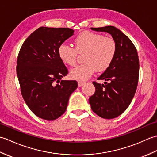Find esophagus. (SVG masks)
<instances>
[{
	"mask_svg": "<svg viewBox=\"0 0 157 157\" xmlns=\"http://www.w3.org/2000/svg\"><path fill=\"white\" fill-rule=\"evenodd\" d=\"M84 84H85V82H81V81L78 82V85L79 87H81V86H82Z\"/></svg>",
	"mask_w": 157,
	"mask_h": 157,
	"instance_id": "esophagus-1",
	"label": "esophagus"
}]
</instances>
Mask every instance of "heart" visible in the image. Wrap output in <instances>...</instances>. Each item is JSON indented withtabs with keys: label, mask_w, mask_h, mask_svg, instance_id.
Here are the masks:
<instances>
[{
	"label": "heart",
	"mask_w": 157,
	"mask_h": 157,
	"mask_svg": "<svg viewBox=\"0 0 157 157\" xmlns=\"http://www.w3.org/2000/svg\"><path fill=\"white\" fill-rule=\"evenodd\" d=\"M75 48L68 44H62L58 49V56L64 64L74 66L77 52L84 53L85 63L73 68L71 76L73 79L85 81L96 71H104L112 63L116 54V43L111 37L91 31H83L75 40Z\"/></svg>",
	"instance_id": "heart-1"
}]
</instances>
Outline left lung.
<instances>
[{"mask_svg": "<svg viewBox=\"0 0 157 157\" xmlns=\"http://www.w3.org/2000/svg\"><path fill=\"white\" fill-rule=\"evenodd\" d=\"M90 29L109 33L116 43L117 51L112 63L97 80H105L104 84L93 82L94 95L89 104L94 113L104 119H113L124 113L136 90L139 75L138 52L132 41L113 26Z\"/></svg>", "mask_w": 157, "mask_h": 157, "instance_id": "1", "label": "left lung"}]
</instances>
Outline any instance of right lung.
Listing matches in <instances>:
<instances>
[{"mask_svg":"<svg viewBox=\"0 0 157 157\" xmlns=\"http://www.w3.org/2000/svg\"><path fill=\"white\" fill-rule=\"evenodd\" d=\"M74 30L41 27L23 44L17 58V75L24 100L41 119L54 120L63 114L69 97L77 88L76 81L62 80L68 69L58 49Z\"/></svg>","mask_w":157,"mask_h":157,"instance_id":"add662e5","label":"right lung"}]
</instances>
